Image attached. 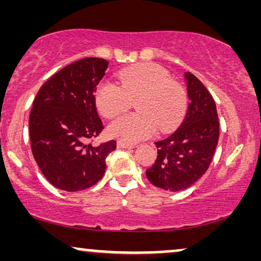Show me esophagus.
I'll use <instances>...</instances> for the list:
<instances>
[{"label":"esophagus","instance_id":"34e87169","mask_svg":"<svg viewBox=\"0 0 261 261\" xmlns=\"http://www.w3.org/2000/svg\"><path fill=\"white\" fill-rule=\"evenodd\" d=\"M135 144H132V142H126V141H117V147L119 148H133Z\"/></svg>","mask_w":261,"mask_h":261}]
</instances>
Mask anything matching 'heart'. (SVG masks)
Returning <instances> with one entry per match:
<instances>
[{"label":"heart","instance_id":"b5f03b06","mask_svg":"<svg viewBox=\"0 0 261 261\" xmlns=\"http://www.w3.org/2000/svg\"><path fill=\"white\" fill-rule=\"evenodd\" d=\"M120 84L103 81L95 91V101L103 116L113 119L129 108L130 99L138 113L126 114L109 126V134L122 141H138L154 133L167 132L179 122L187 107V94L171 80L164 67L152 63L138 64L120 71Z\"/></svg>","mask_w":261,"mask_h":261}]
</instances>
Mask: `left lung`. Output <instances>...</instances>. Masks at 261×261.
Masks as SVG:
<instances>
[{
	"label": "left lung",
	"mask_w": 261,
	"mask_h": 261,
	"mask_svg": "<svg viewBox=\"0 0 261 261\" xmlns=\"http://www.w3.org/2000/svg\"><path fill=\"white\" fill-rule=\"evenodd\" d=\"M188 112L170 137L154 142L158 155L146 170L148 180L164 190L180 191L199 179L212 163L219 142V116L213 96L191 72H185Z\"/></svg>",
	"instance_id": "left-lung-1"
}]
</instances>
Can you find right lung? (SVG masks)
Segmentation results:
<instances>
[{"instance_id": "1", "label": "right lung", "mask_w": 261, "mask_h": 261, "mask_svg": "<svg viewBox=\"0 0 261 261\" xmlns=\"http://www.w3.org/2000/svg\"><path fill=\"white\" fill-rule=\"evenodd\" d=\"M108 62L83 58L49 77L39 89L30 114L32 153L49 183L65 191H80L105 174L106 158L116 141H91L103 128L96 110L95 91Z\"/></svg>"}]
</instances>
